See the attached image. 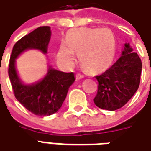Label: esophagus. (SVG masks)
I'll return each instance as SVG.
<instances>
[{
	"instance_id": "obj_1",
	"label": "esophagus",
	"mask_w": 151,
	"mask_h": 151,
	"mask_svg": "<svg viewBox=\"0 0 151 151\" xmlns=\"http://www.w3.org/2000/svg\"><path fill=\"white\" fill-rule=\"evenodd\" d=\"M76 77L77 80H80V79H83V78L84 77V76L82 74H80V73H77L76 76Z\"/></svg>"
}]
</instances>
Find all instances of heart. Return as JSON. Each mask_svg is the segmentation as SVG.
I'll return each instance as SVG.
<instances>
[{
    "label": "heart",
    "mask_w": 151,
    "mask_h": 151,
    "mask_svg": "<svg viewBox=\"0 0 151 151\" xmlns=\"http://www.w3.org/2000/svg\"><path fill=\"white\" fill-rule=\"evenodd\" d=\"M115 52L116 39L110 28H75L68 32L65 42L60 44L57 59L63 66H72L77 53L86 71L97 72L111 63Z\"/></svg>",
    "instance_id": "b5f03b06"
}]
</instances>
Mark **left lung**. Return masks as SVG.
Masks as SVG:
<instances>
[{"label": "left lung", "instance_id": "8db88e82", "mask_svg": "<svg viewBox=\"0 0 151 151\" xmlns=\"http://www.w3.org/2000/svg\"><path fill=\"white\" fill-rule=\"evenodd\" d=\"M141 71V60L130 44L126 43L119 60L104 73L96 76L99 85L95 104L108 111L121 108L138 90Z\"/></svg>", "mask_w": 151, "mask_h": 151}]
</instances>
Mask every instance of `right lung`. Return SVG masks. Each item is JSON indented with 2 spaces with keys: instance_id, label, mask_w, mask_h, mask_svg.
Returning a JSON list of instances; mask_svg holds the SVG:
<instances>
[{
  "instance_id": "1",
  "label": "right lung",
  "mask_w": 151,
  "mask_h": 151,
  "mask_svg": "<svg viewBox=\"0 0 151 151\" xmlns=\"http://www.w3.org/2000/svg\"><path fill=\"white\" fill-rule=\"evenodd\" d=\"M51 35L49 26H43L19 40L13 46L9 66V76L17 99L29 111L40 116L58 111L69 88L75 82L74 73L63 72L48 65L43 79L32 83H24L17 71L16 60L28 50H39L47 54Z\"/></svg>"
}]
</instances>
